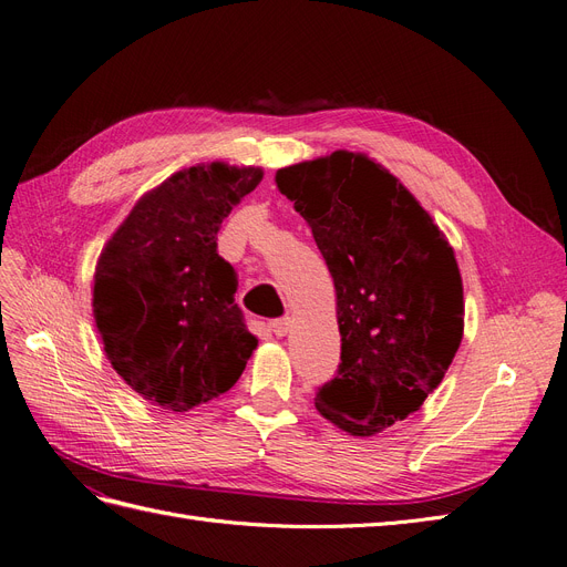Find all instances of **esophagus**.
Listing matches in <instances>:
<instances>
[{
	"mask_svg": "<svg viewBox=\"0 0 567 567\" xmlns=\"http://www.w3.org/2000/svg\"><path fill=\"white\" fill-rule=\"evenodd\" d=\"M289 329H291V318H280L270 322V331L276 333V337H287Z\"/></svg>",
	"mask_w": 567,
	"mask_h": 567,
	"instance_id": "obj_1",
	"label": "esophagus"
}]
</instances>
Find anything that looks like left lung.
Instances as JSON below:
<instances>
[{
  "label": "left lung",
  "mask_w": 567,
  "mask_h": 567,
  "mask_svg": "<svg viewBox=\"0 0 567 567\" xmlns=\"http://www.w3.org/2000/svg\"><path fill=\"white\" fill-rule=\"evenodd\" d=\"M280 194L308 221L337 289L341 364L318 411L373 436L423 406L463 341V278L446 236L367 154L280 167Z\"/></svg>",
  "instance_id": "8db88e82"
}]
</instances>
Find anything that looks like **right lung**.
Instances as JSON below:
<instances>
[{
    "label": "right lung",
    "mask_w": 567,
    "mask_h": 567,
    "mask_svg": "<svg viewBox=\"0 0 567 567\" xmlns=\"http://www.w3.org/2000/svg\"><path fill=\"white\" fill-rule=\"evenodd\" d=\"M261 167L198 163L146 192L102 247L93 318L114 371L140 396L184 413L236 385L257 348L234 301L217 234Z\"/></svg>",
    "instance_id": "obj_1"
}]
</instances>
